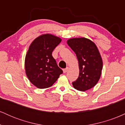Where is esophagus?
Masks as SVG:
<instances>
[{
	"label": "esophagus",
	"mask_w": 125,
	"mask_h": 125,
	"mask_svg": "<svg viewBox=\"0 0 125 125\" xmlns=\"http://www.w3.org/2000/svg\"><path fill=\"white\" fill-rule=\"evenodd\" d=\"M67 71H68V67H66V68L64 69L63 70V73H66Z\"/></svg>",
	"instance_id": "obj_1"
}]
</instances>
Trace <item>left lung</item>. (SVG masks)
<instances>
[{
  "label": "left lung",
  "mask_w": 125,
  "mask_h": 125,
  "mask_svg": "<svg viewBox=\"0 0 125 125\" xmlns=\"http://www.w3.org/2000/svg\"><path fill=\"white\" fill-rule=\"evenodd\" d=\"M67 43L76 55L79 62V74L72 82L74 88L86 91L94 87L99 80L103 62L96 44L84 38L70 39Z\"/></svg>",
  "instance_id": "8db88e82"
}]
</instances>
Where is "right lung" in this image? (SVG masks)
<instances>
[{"instance_id":"add662e5","label":"right lung","mask_w":125,"mask_h":125,"mask_svg":"<svg viewBox=\"0 0 125 125\" xmlns=\"http://www.w3.org/2000/svg\"><path fill=\"white\" fill-rule=\"evenodd\" d=\"M61 38L51 34L36 38L30 45L25 58V71L29 80L39 89L52 86L63 71L52 53L61 42Z\"/></svg>"}]
</instances>
